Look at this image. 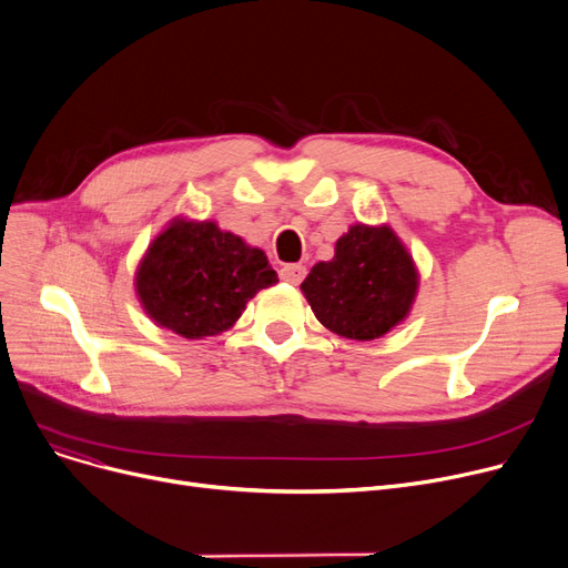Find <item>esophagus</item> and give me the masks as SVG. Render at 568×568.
<instances>
[{"mask_svg":"<svg viewBox=\"0 0 568 568\" xmlns=\"http://www.w3.org/2000/svg\"><path fill=\"white\" fill-rule=\"evenodd\" d=\"M306 276V266L304 264H283L281 266V281L290 285H300Z\"/></svg>","mask_w":568,"mask_h":568,"instance_id":"34e87169","label":"esophagus"}]
</instances>
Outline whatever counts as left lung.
<instances>
[{"mask_svg":"<svg viewBox=\"0 0 568 568\" xmlns=\"http://www.w3.org/2000/svg\"><path fill=\"white\" fill-rule=\"evenodd\" d=\"M419 290V274L389 225H352L334 260L317 262L302 292L326 329L349 341H375L400 324Z\"/></svg>","mask_w":568,"mask_h":568,"instance_id":"left-lung-1","label":"left lung"}]
</instances>
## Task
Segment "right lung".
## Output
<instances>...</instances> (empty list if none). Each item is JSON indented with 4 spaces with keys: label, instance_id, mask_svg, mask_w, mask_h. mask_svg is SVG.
I'll use <instances>...</instances> for the list:
<instances>
[{
    "label": "right lung",
    "instance_id": "obj_1",
    "mask_svg": "<svg viewBox=\"0 0 568 568\" xmlns=\"http://www.w3.org/2000/svg\"><path fill=\"white\" fill-rule=\"evenodd\" d=\"M274 283L278 276L264 251L214 221L174 219L135 272L144 313L191 341L230 329L253 296Z\"/></svg>",
    "mask_w": 568,
    "mask_h": 568
}]
</instances>
